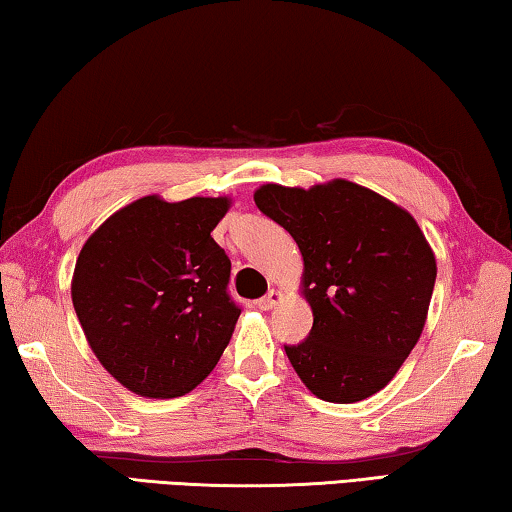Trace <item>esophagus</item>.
<instances>
[{
  "label": "esophagus",
  "mask_w": 512,
  "mask_h": 512,
  "mask_svg": "<svg viewBox=\"0 0 512 512\" xmlns=\"http://www.w3.org/2000/svg\"><path fill=\"white\" fill-rule=\"evenodd\" d=\"M281 297L283 295L279 290H270L263 299H258V308H261V311H272V308L281 301Z\"/></svg>",
  "instance_id": "1"
}]
</instances>
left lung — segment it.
I'll return each instance as SVG.
<instances>
[{
	"label": "left lung",
	"mask_w": 512,
	"mask_h": 512,
	"mask_svg": "<svg viewBox=\"0 0 512 512\" xmlns=\"http://www.w3.org/2000/svg\"><path fill=\"white\" fill-rule=\"evenodd\" d=\"M254 201L304 258L313 329L286 347L297 376L333 404L376 395L420 340L438 274L415 217L345 179L308 190L265 183Z\"/></svg>",
	"instance_id": "obj_1"
}]
</instances>
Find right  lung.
Segmentation results:
<instances>
[{
	"mask_svg": "<svg viewBox=\"0 0 512 512\" xmlns=\"http://www.w3.org/2000/svg\"><path fill=\"white\" fill-rule=\"evenodd\" d=\"M229 197L120 208L81 247L72 304L104 370L149 399L181 397L206 379L240 317L231 261L211 231Z\"/></svg>",
	"mask_w": 512,
	"mask_h": 512,
	"instance_id": "obj_1",
	"label": "right lung"
}]
</instances>
